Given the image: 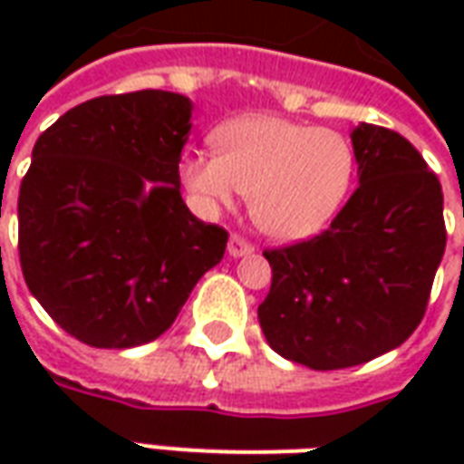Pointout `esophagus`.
I'll use <instances>...</instances> for the list:
<instances>
[{
    "mask_svg": "<svg viewBox=\"0 0 464 464\" xmlns=\"http://www.w3.org/2000/svg\"><path fill=\"white\" fill-rule=\"evenodd\" d=\"M253 253V246L243 236L238 233H233L231 238H228V256L231 258H243V256H251Z\"/></svg>",
    "mask_w": 464,
    "mask_h": 464,
    "instance_id": "esophagus-1",
    "label": "esophagus"
}]
</instances>
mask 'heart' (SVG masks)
Returning a JSON list of instances; mask_svg holds the SVG:
<instances>
[{
	"label": "heart",
	"instance_id": "1",
	"mask_svg": "<svg viewBox=\"0 0 464 464\" xmlns=\"http://www.w3.org/2000/svg\"><path fill=\"white\" fill-rule=\"evenodd\" d=\"M215 151L179 161L181 186L203 216H216L251 193V213L278 241H305L341 213L355 176V149L333 129L283 116L233 119L213 131Z\"/></svg>",
	"mask_w": 464,
	"mask_h": 464
}]
</instances>
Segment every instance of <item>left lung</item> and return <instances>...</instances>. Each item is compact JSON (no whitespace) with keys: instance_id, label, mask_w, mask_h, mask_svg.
I'll use <instances>...</instances> for the list:
<instances>
[{"instance_id":"1","label":"left lung","mask_w":464,"mask_h":464,"mask_svg":"<svg viewBox=\"0 0 464 464\" xmlns=\"http://www.w3.org/2000/svg\"><path fill=\"white\" fill-rule=\"evenodd\" d=\"M358 188L311 241L266 251L271 291L258 305L266 341L313 370H341L408 341L445 253L442 188L400 133L350 131Z\"/></svg>"}]
</instances>
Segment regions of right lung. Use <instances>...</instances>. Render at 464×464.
<instances>
[{"label": "right lung", "instance_id": "obj_1", "mask_svg": "<svg viewBox=\"0 0 464 464\" xmlns=\"http://www.w3.org/2000/svg\"><path fill=\"white\" fill-rule=\"evenodd\" d=\"M191 99L99 96L34 143L19 188V261L29 291L92 348H136L171 328L228 233L181 198Z\"/></svg>", "mask_w": 464, "mask_h": 464}]
</instances>
